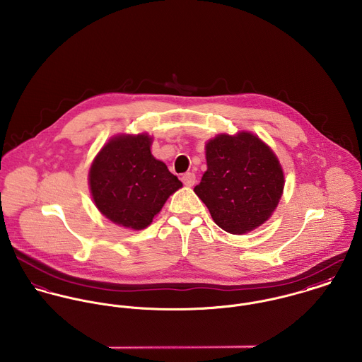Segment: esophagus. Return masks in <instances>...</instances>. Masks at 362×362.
<instances>
[{
    "mask_svg": "<svg viewBox=\"0 0 362 362\" xmlns=\"http://www.w3.org/2000/svg\"><path fill=\"white\" fill-rule=\"evenodd\" d=\"M181 180H182V182H184L187 187H192V185L195 184V181H197V177H195L194 173H185V174H182Z\"/></svg>",
    "mask_w": 362,
    "mask_h": 362,
    "instance_id": "1",
    "label": "esophagus"
}]
</instances>
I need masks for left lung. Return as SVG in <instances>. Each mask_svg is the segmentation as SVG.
<instances>
[{
  "label": "left lung",
  "instance_id": "obj_1",
  "mask_svg": "<svg viewBox=\"0 0 362 362\" xmlns=\"http://www.w3.org/2000/svg\"><path fill=\"white\" fill-rule=\"evenodd\" d=\"M206 161V173L194 191L220 228L244 234L270 217L281 198L284 175L258 136L218 135L207 142Z\"/></svg>",
  "mask_w": 362,
  "mask_h": 362
}]
</instances>
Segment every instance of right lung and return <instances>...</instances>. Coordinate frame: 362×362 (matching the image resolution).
Instances as JSON below:
<instances>
[{"label": "right lung", "mask_w": 362, "mask_h": 362, "mask_svg": "<svg viewBox=\"0 0 362 362\" xmlns=\"http://www.w3.org/2000/svg\"><path fill=\"white\" fill-rule=\"evenodd\" d=\"M148 135L112 138L89 171L93 201L107 218L127 228L148 227L167 198L182 187L151 153Z\"/></svg>", "instance_id": "right-lung-1"}]
</instances>
